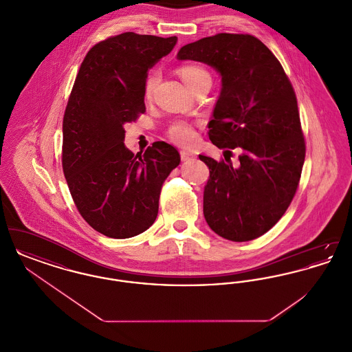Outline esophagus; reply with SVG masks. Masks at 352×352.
<instances>
[{
  "label": "esophagus",
  "instance_id": "1",
  "mask_svg": "<svg viewBox=\"0 0 352 352\" xmlns=\"http://www.w3.org/2000/svg\"><path fill=\"white\" fill-rule=\"evenodd\" d=\"M194 158H195V155H194L192 153H190V151H181V160H182L184 162L191 161V160H194Z\"/></svg>",
  "mask_w": 352,
  "mask_h": 352
}]
</instances>
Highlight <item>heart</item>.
Here are the masks:
<instances>
[{
	"label": "heart",
	"mask_w": 352,
	"mask_h": 352,
	"mask_svg": "<svg viewBox=\"0 0 352 352\" xmlns=\"http://www.w3.org/2000/svg\"><path fill=\"white\" fill-rule=\"evenodd\" d=\"M179 74L184 80V83L187 84L191 89H194L195 87L201 85V84H208L211 85L212 83V78L210 75V72L201 66L197 65H187L179 69ZM158 82V74L157 71H153L149 74V76L146 78L145 82V98H151L153 95V91ZM168 138L171 141H174L175 144L188 146L192 145L197 141V132L194 129V126L184 120H178L174 121L168 131Z\"/></svg>",
	"instance_id": "1"
}]
</instances>
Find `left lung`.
Returning <instances> with one entry per match:
<instances>
[{"label":"left lung","mask_w":352,"mask_h":352,"mask_svg":"<svg viewBox=\"0 0 352 352\" xmlns=\"http://www.w3.org/2000/svg\"><path fill=\"white\" fill-rule=\"evenodd\" d=\"M177 59L218 71L221 89L208 135L219 149H241L239 168L199 155L210 168L204 219L227 240H253L281 219L300 182L305 140L294 89L272 51L248 34L201 38Z\"/></svg>","instance_id":"obj_1"}]
</instances>
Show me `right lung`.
Instances as JSON below:
<instances>
[{
	"label": "right lung",
	"instance_id": "right-lung-1",
	"mask_svg": "<svg viewBox=\"0 0 352 352\" xmlns=\"http://www.w3.org/2000/svg\"><path fill=\"white\" fill-rule=\"evenodd\" d=\"M177 41L111 36L88 51L72 87L63 118V173L80 215L108 237L128 239L151 227L162 184L181 162L164 141L135 155L124 144V125L145 112L148 71Z\"/></svg>",
	"mask_w": 352,
	"mask_h": 352
}]
</instances>
